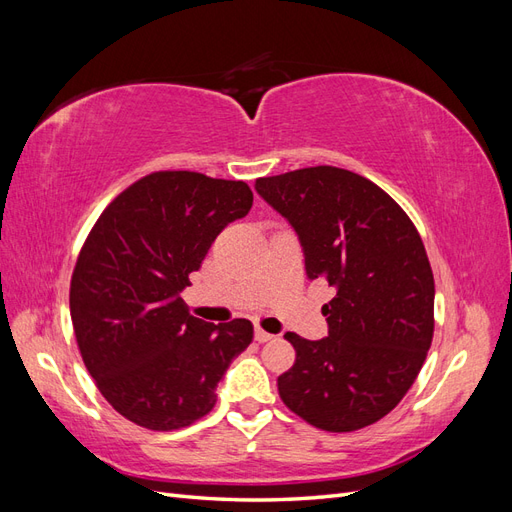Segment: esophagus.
<instances>
[{
  "label": "esophagus",
  "instance_id": "34e87169",
  "mask_svg": "<svg viewBox=\"0 0 512 512\" xmlns=\"http://www.w3.org/2000/svg\"><path fill=\"white\" fill-rule=\"evenodd\" d=\"M254 337H256L258 344H265V342H271V339H275V335H271V333H267V331H262L260 327H256Z\"/></svg>",
  "mask_w": 512,
  "mask_h": 512
}]
</instances>
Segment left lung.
<instances>
[{
	"label": "left lung",
	"mask_w": 512,
	"mask_h": 512,
	"mask_svg": "<svg viewBox=\"0 0 512 512\" xmlns=\"http://www.w3.org/2000/svg\"><path fill=\"white\" fill-rule=\"evenodd\" d=\"M288 220L307 280L327 282L329 335L297 333L294 365L277 378L284 404L324 431H356L389 414L421 371L433 337V273L406 211L369 179L312 166L256 179Z\"/></svg>",
	"instance_id": "left-lung-1"
}]
</instances>
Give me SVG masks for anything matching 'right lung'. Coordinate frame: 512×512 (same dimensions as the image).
<instances>
[{"mask_svg":"<svg viewBox=\"0 0 512 512\" xmlns=\"http://www.w3.org/2000/svg\"><path fill=\"white\" fill-rule=\"evenodd\" d=\"M245 181L160 170L132 183L91 228L70 282L83 363L121 416L153 431L188 427L215 406L250 320L190 314V286L215 237L252 209Z\"/></svg>","mask_w":512,"mask_h":512,"instance_id":"add662e5","label":"right lung"}]
</instances>
